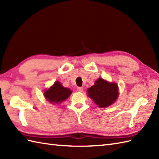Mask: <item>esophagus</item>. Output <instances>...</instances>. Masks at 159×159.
I'll return each mask as SVG.
<instances>
[{
  "label": "esophagus",
  "instance_id": "esophagus-1",
  "mask_svg": "<svg viewBox=\"0 0 159 159\" xmlns=\"http://www.w3.org/2000/svg\"><path fill=\"white\" fill-rule=\"evenodd\" d=\"M76 89H77L78 92H82L83 91V87H78L77 88H76Z\"/></svg>",
  "mask_w": 159,
  "mask_h": 159
}]
</instances>
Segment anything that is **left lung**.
I'll list each match as a JSON object with an SVG mask.
<instances>
[{
	"label": "left lung",
	"instance_id": "obj_1",
	"mask_svg": "<svg viewBox=\"0 0 159 159\" xmlns=\"http://www.w3.org/2000/svg\"><path fill=\"white\" fill-rule=\"evenodd\" d=\"M88 96L100 108L111 105L117 98V85L115 83H109L102 79L96 80L95 85L87 89Z\"/></svg>",
	"mask_w": 159,
	"mask_h": 159
}]
</instances>
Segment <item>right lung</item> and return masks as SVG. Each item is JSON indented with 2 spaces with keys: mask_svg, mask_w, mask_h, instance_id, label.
Listing matches in <instances>:
<instances>
[{
  "mask_svg": "<svg viewBox=\"0 0 159 159\" xmlns=\"http://www.w3.org/2000/svg\"><path fill=\"white\" fill-rule=\"evenodd\" d=\"M71 93L72 91L70 89L63 87L59 82H55L49 89L46 91L44 96L48 102L59 104L66 100Z\"/></svg>",
  "mask_w": 159,
  "mask_h": 159,
  "instance_id": "1",
  "label": "right lung"
}]
</instances>
